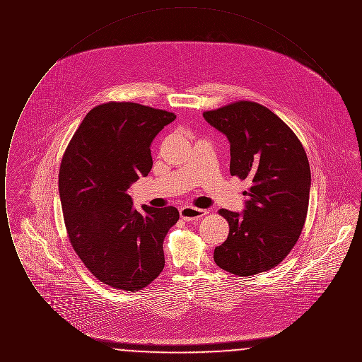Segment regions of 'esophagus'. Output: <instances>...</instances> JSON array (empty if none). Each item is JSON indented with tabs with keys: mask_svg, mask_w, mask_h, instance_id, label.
Masks as SVG:
<instances>
[{
	"mask_svg": "<svg viewBox=\"0 0 362 362\" xmlns=\"http://www.w3.org/2000/svg\"><path fill=\"white\" fill-rule=\"evenodd\" d=\"M206 213V210L197 209V207L185 206L180 209V217H182L185 221L198 220V218L204 217Z\"/></svg>",
	"mask_w": 362,
	"mask_h": 362,
	"instance_id": "1",
	"label": "esophagus"
}]
</instances>
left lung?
<instances>
[{
    "label": "left lung",
    "instance_id": "left-lung-1",
    "mask_svg": "<svg viewBox=\"0 0 362 362\" xmlns=\"http://www.w3.org/2000/svg\"><path fill=\"white\" fill-rule=\"evenodd\" d=\"M210 126L230 144L232 176L251 180L243 213L221 209L228 239L214 250L218 267L248 276L279 264L298 240L310 202L307 153L273 111L254 102H236L204 112Z\"/></svg>",
    "mask_w": 362,
    "mask_h": 362
}]
</instances>
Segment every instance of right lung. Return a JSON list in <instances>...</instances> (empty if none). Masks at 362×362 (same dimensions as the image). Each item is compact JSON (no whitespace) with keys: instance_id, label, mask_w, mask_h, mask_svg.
Listing matches in <instances>:
<instances>
[{"instance_id":"1","label":"right lung","mask_w":362,"mask_h":362,"mask_svg":"<svg viewBox=\"0 0 362 362\" xmlns=\"http://www.w3.org/2000/svg\"><path fill=\"white\" fill-rule=\"evenodd\" d=\"M176 115L130 102L92 108L70 139L59 168V198L76 254L100 282L127 292L164 269L163 241L177 223L173 206L144 205L127 194L151 173V145Z\"/></svg>"}]
</instances>
